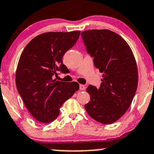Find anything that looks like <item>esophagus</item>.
Segmentation results:
<instances>
[{
  "mask_svg": "<svg viewBox=\"0 0 154 154\" xmlns=\"http://www.w3.org/2000/svg\"><path fill=\"white\" fill-rule=\"evenodd\" d=\"M85 89V86L84 85H80V90L84 91Z\"/></svg>",
  "mask_w": 154,
  "mask_h": 154,
  "instance_id": "obj_1",
  "label": "esophagus"
}]
</instances>
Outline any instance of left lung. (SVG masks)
Segmentation results:
<instances>
[{
	"label": "left lung",
	"instance_id": "1",
	"mask_svg": "<svg viewBox=\"0 0 154 154\" xmlns=\"http://www.w3.org/2000/svg\"><path fill=\"white\" fill-rule=\"evenodd\" d=\"M81 36L94 66L103 74L99 88L88 87L91 100L85 108L98 122L112 124L129 109L136 93L138 72L134 55L124 38L111 30H85Z\"/></svg>",
	"mask_w": 154,
	"mask_h": 154
}]
</instances>
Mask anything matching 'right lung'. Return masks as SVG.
<instances>
[{"label":"right lung","instance_id":"add662e5","mask_svg":"<svg viewBox=\"0 0 154 154\" xmlns=\"http://www.w3.org/2000/svg\"><path fill=\"white\" fill-rule=\"evenodd\" d=\"M80 35V30L42 33L22 52L16 72L17 88L25 107L39 122L56 119L63 103L79 90L77 82H60L55 77L58 72L68 70L62 59Z\"/></svg>","mask_w":154,"mask_h":154}]
</instances>
